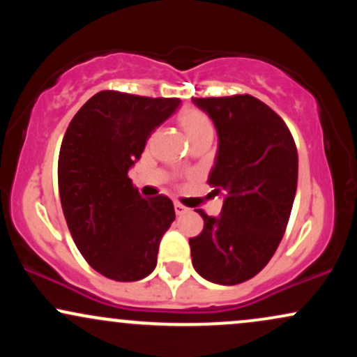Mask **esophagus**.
<instances>
[{
  "label": "esophagus",
  "mask_w": 357,
  "mask_h": 357,
  "mask_svg": "<svg viewBox=\"0 0 357 357\" xmlns=\"http://www.w3.org/2000/svg\"><path fill=\"white\" fill-rule=\"evenodd\" d=\"M174 211H176V215L181 216V215H184V213L188 211V208L183 206L181 203H174Z\"/></svg>",
  "instance_id": "34e87169"
}]
</instances>
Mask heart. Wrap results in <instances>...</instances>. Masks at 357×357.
Instances as JSON below:
<instances>
[{
	"instance_id": "heart-1",
	"label": "heart",
	"mask_w": 357,
	"mask_h": 357,
	"mask_svg": "<svg viewBox=\"0 0 357 357\" xmlns=\"http://www.w3.org/2000/svg\"><path fill=\"white\" fill-rule=\"evenodd\" d=\"M179 122H181L184 132L188 134V137L195 136V134L202 132L204 129H213L210 119L196 109L184 110L181 116H179Z\"/></svg>"
}]
</instances>
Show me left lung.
<instances>
[{
    "instance_id": "left-lung-1",
    "label": "left lung",
    "mask_w": 357,
    "mask_h": 357,
    "mask_svg": "<svg viewBox=\"0 0 357 357\" xmlns=\"http://www.w3.org/2000/svg\"><path fill=\"white\" fill-rule=\"evenodd\" d=\"M218 132V153L208 184L223 196L220 216H203L190 238L192 267L220 285L255 277L284 236L297 191L298 155L289 127L255 97L192 99Z\"/></svg>"
}]
</instances>
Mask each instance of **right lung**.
Here are the masks:
<instances>
[{
    "label": "right lung",
    "instance_id": "add662e5",
    "mask_svg": "<svg viewBox=\"0 0 357 357\" xmlns=\"http://www.w3.org/2000/svg\"><path fill=\"white\" fill-rule=\"evenodd\" d=\"M179 104L102 90L73 116L61 141L59 191L68 230L90 267L112 280L149 275L174 221L173 202L144 199L127 173Z\"/></svg>",
    "mask_w": 357,
    "mask_h": 357
}]
</instances>
